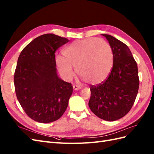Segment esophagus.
Wrapping results in <instances>:
<instances>
[{
    "label": "esophagus",
    "instance_id": "34e87169",
    "mask_svg": "<svg viewBox=\"0 0 154 154\" xmlns=\"http://www.w3.org/2000/svg\"><path fill=\"white\" fill-rule=\"evenodd\" d=\"M73 88L74 90H79L81 88V87L79 86H77V85H73Z\"/></svg>",
    "mask_w": 154,
    "mask_h": 154
}]
</instances>
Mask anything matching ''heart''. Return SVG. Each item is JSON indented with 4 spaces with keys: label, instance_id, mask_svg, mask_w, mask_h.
Returning <instances> with one entry per match:
<instances>
[{
    "label": "heart",
    "instance_id": "1",
    "mask_svg": "<svg viewBox=\"0 0 154 154\" xmlns=\"http://www.w3.org/2000/svg\"><path fill=\"white\" fill-rule=\"evenodd\" d=\"M63 56L58 55L55 63L59 73L69 80L73 77V67L82 80L97 85L106 79L113 63L110 45L103 38H88L75 41L64 48Z\"/></svg>",
    "mask_w": 154,
    "mask_h": 154
}]
</instances>
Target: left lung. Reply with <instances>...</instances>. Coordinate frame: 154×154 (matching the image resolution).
I'll return each instance as SVG.
<instances>
[{
    "label": "left lung",
    "mask_w": 154,
    "mask_h": 154,
    "mask_svg": "<svg viewBox=\"0 0 154 154\" xmlns=\"http://www.w3.org/2000/svg\"><path fill=\"white\" fill-rule=\"evenodd\" d=\"M113 54V64L108 77L90 87L89 107L95 116L108 121L123 117L132 107L137 97L139 79L137 63L128 47L116 38L102 34Z\"/></svg>",
    "instance_id": "8db88e82"
}]
</instances>
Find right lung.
I'll return each mask as SVG.
<instances>
[{
	"label": "right lung",
	"mask_w": 154,
	"mask_h": 154,
	"mask_svg": "<svg viewBox=\"0 0 154 154\" xmlns=\"http://www.w3.org/2000/svg\"><path fill=\"white\" fill-rule=\"evenodd\" d=\"M68 41L44 34L29 43L19 57L14 74L16 95L27 116L37 122L57 121L68 107L73 86L58 77L55 53Z\"/></svg>",
	"instance_id": "1"
}]
</instances>
